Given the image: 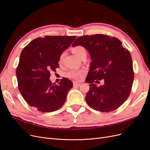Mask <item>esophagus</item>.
Instances as JSON below:
<instances>
[{
	"instance_id": "1",
	"label": "esophagus",
	"mask_w": 150,
	"mask_h": 150,
	"mask_svg": "<svg viewBox=\"0 0 150 150\" xmlns=\"http://www.w3.org/2000/svg\"><path fill=\"white\" fill-rule=\"evenodd\" d=\"M81 85V83H78L76 82H74L73 83V86L74 87H79V86Z\"/></svg>"
}]
</instances>
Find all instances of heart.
<instances>
[{"mask_svg":"<svg viewBox=\"0 0 150 150\" xmlns=\"http://www.w3.org/2000/svg\"><path fill=\"white\" fill-rule=\"evenodd\" d=\"M72 51L75 55L79 57V59H81L83 57H86L87 55V51L82 46H76L72 48ZM64 53L62 52L59 58V63L61 64L62 62L63 59H64ZM84 74V71L83 70H78V69H71L67 71L66 72V76L67 78H69L71 79H73L74 81H79L83 78V77Z\"/></svg>","mask_w":150,"mask_h":150,"instance_id":"obj_1","label":"heart"}]
</instances>
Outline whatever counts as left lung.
I'll use <instances>...</instances> for the list:
<instances>
[{"label":"left lung","mask_w":150,"mask_h":150,"mask_svg":"<svg viewBox=\"0 0 150 150\" xmlns=\"http://www.w3.org/2000/svg\"><path fill=\"white\" fill-rule=\"evenodd\" d=\"M72 46L85 47L92 60L86 79L90 84L86 103L101 112L118 108L129 97L134 79L132 58L128 50L122 47L117 38L103 34L81 36ZM101 80L104 84L98 87L94 83Z\"/></svg>","instance_id":"8db88e82"}]
</instances>
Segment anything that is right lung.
Segmentation results:
<instances>
[{
	"mask_svg": "<svg viewBox=\"0 0 150 150\" xmlns=\"http://www.w3.org/2000/svg\"><path fill=\"white\" fill-rule=\"evenodd\" d=\"M76 38L46 35L33 40L22 50L16 69L18 89L30 106L46 112L64 104L73 84L66 78L57 84L52 83L50 72L56 71L60 55Z\"/></svg>",
	"mask_w": 150,
	"mask_h": 150,
	"instance_id": "1",
	"label": "right lung"
}]
</instances>
